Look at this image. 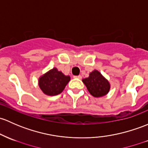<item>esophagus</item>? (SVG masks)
I'll use <instances>...</instances> for the list:
<instances>
[{"mask_svg": "<svg viewBox=\"0 0 148 148\" xmlns=\"http://www.w3.org/2000/svg\"><path fill=\"white\" fill-rule=\"evenodd\" d=\"M74 78H75V79H82V76H81V75H79V76H74Z\"/></svg>", "mask_w": 148, "mask_h": 148, "instance_id": "obj_1", "label": "esophagus"}]
</instances>
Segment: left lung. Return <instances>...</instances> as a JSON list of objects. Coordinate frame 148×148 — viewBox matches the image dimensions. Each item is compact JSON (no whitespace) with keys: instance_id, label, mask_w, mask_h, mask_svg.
<instances>
[{"instance_id":"left-lung-1","label":"left lung","mask_w":148,"mask_h":148,"mask_svg":"<svg viewBox=\"0 0 148 148\" xmlns=\"http://www.w3.org/2000/svg\"><path fill=\"white\" fill-rule=\"evenodd\" d=\"M88 92L96 98L106 96L109 92L111 85L108 81L99 72L94 69L87 78L82 79Z\"/></svg>"}]
</instances>
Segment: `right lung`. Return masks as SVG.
Masks as SVG:
<instances>
[{"label": "right lung", "mask_w": 148, "mask_h": 148, "mask_svg": "<svg viewBox=\"0 0 148 148\" xmlns=\"http://www.w3.org/2000/svg\"><path fill=\"white\" fill-rule=\"evenodd\" d=\"M69 81V76L64 75L54 67L39 78L38 84L45 94L56 96L61 94Z\"/></svg>", "instance_id": "1"}]
</instances>
